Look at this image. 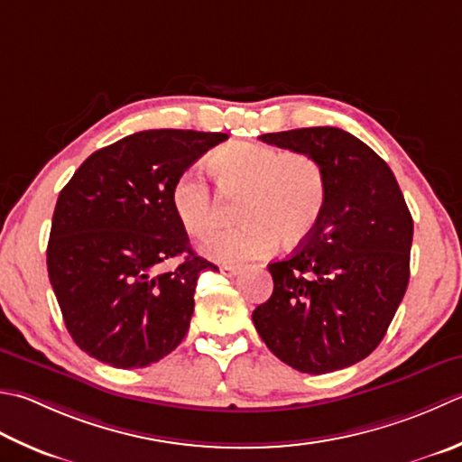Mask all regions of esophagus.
<instances>
[{
  "instance_id": "1",
  "label": "esophagus",
  "mask_w": 462,
  "mask_h": 462,
  "mask_svg": "<svg viewBox=\"0 0 462 462\" xmlns=\"http://www.w3.org/2000/svg\"><path fill=\"white\" fill-rule=\"evenodd\" d=\"M220 273L224 276H236L242 273V266H236V264H222L220 266Z\"/></svg>"
}]
</instances>
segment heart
<instances>
[{
    "label": "heart",
    "mask_w": 462,
    "mask_h": 462,
    "mask_svg": "<svg viewBox=\"0 0 462 462\" xmlns=\"http://www.w3.org/2000/svg\"><path fill=\"white\" fill-rule=\"evenodd\" d=\"M212 170L228 194H240L238 228L212 234L204 252L220 262L264 256L282 240L302 244L319 226L328 200L322 164L309 153H284L264 143H230L212 156ZM178 222L194 238H206L220 220L218 200L206 180L188 171L170 194Z\"/></svg>",
    "instance_id": "obj_1"
}]
</instances>
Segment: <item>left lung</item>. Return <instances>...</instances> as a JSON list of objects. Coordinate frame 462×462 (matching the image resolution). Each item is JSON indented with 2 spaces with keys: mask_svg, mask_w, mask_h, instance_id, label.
Wrapping results in <instances>:
<instances>
[{
  "mask_svg": "<svg viewBox=\"0 0 462 462\" xmlns=\"http://www.w3.org/2000/svg\"><path fill=\"white\" fill-rule=\"evenodd\" d=\"M258 138L319 160L328 200L310 236L268 264L274 291L252 312L254 327L300 373L356 365L381 345L409 286L412 216L399 182L374 150L340 128Z\"/></svg>",
  "mask_w": 462,
  "mask_h": 462,
  "instance_id": "obj_1",
  "label": "left lung"
}]
</instances>
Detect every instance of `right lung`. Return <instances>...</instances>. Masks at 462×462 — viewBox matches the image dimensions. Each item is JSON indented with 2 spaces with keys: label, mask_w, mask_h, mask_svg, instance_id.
I'll list each match as a JSON object with an SVG mask.
<instances>
[{
  "label": "right lung",
  "mask_w": 462,
  "mask_h": 462,
  "mask_svg": "<svg viewBox=\"0 0 462 462\" xmlns=\"http://www.w3.org/2000/svg\"><path fill=\"white\" fill-rule=\"evenodd\" d=\"M228 140L220 132L143 130L94 152L60 192L48 274L76 345L114 368L168 356L189 328L204 270L171 210L176 180ZM184 255L162 273L159 264Z\"/></svg>",
  "instance_id": "obj_1"
}]
</instances>
